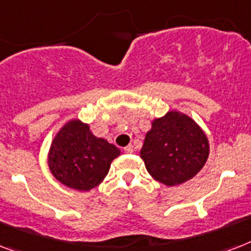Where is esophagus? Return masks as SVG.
<instances>
[{
  "label": "esophagus",
  "instance_id": "esophagus-1",
  "mask_svg": "<svg viewBox=\"0 0 251 251\" xmlns=\"http://www.w3.org/2000/svg\"><path fill=\"white\" fill-rule=\"evenodd\" d=\"M124 151H125V153H132V152H134V147H132L131 144H129V146H126L125 148H124Z\"/></svg>",
  "mask_w": 251,
  "mask_h": 251
}]
</instances>
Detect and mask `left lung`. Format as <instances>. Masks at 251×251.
Wrapping results in <instances>:
<instances>
[{
  "mask_svg": "<svg viewBox=\"0 0 251 251\" xmlns=\"http://www.w3.org/2000/svg\"><path fill=\"white\" fill-rule=\"evenodd\" d=\"M152 178L165 185L192 179L209 157V140L189 116L176 111L152 121L140 150Z\"/></svg>",
  "mask_w": 251,
  "mask_h": 251,
  "instance_id": "obj_1",
  "label": "left lung"
}]
</instances>
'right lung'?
Instances as JSON below:
<instances>
[{"label": "right lung", "mask_w": 251, "mask_h": 251, "mask_svg": "<svg viewBox=\"0 0 251 251\" xmlns=\"http://www.w3.org/2000/svg\"><path fill=\"white\" fill-rule=\"evenodd\" d=\"M120 153L117 147L94 135L87 124L71 120L52 139L48 164L56 180L77 191H90L103 182Z\"/></svg>", "instance_id": "obj_1"}]
</instances>
